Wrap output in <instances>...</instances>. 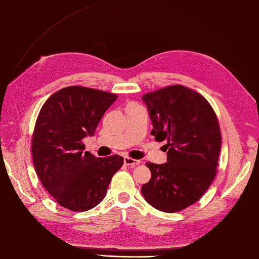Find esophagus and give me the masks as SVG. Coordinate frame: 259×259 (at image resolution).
<instances>
[{"label": "esophagus", "mask_w": 259, "mask_h": 259, "mask_svg": "<svg viewBox=\"0 0 259 259\" xmlns=\"http://www.w3.org/2000/svg\"><path fill=\"white\" fill-rule=\"evenodd\" d=\"M124 163L126 164V165L135 166V165H137V164L141 163V161H139V160H136V159L130 158V157H124Z\"/></svg>", "instance_id": "1"}]
</instances>
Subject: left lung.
<instances>
[{"label":"left lung","mask_w":259,"mask_h":259,"mask_svg":"<svg viewBox=\"0 0 259 259\" xmlns=\"http://www.w3.org/2000/svg\"><path fill=\"white\" fill-rule=\"evenodd\" d=\"M157 142L165 141L166 162H147L151 172L142 194L149 205L177 212L197 201L217 173L221 149L218 118L200 94L182 85L143 96Z\"/></svg>","instance_id":"left-lung-1"}]
</instances>
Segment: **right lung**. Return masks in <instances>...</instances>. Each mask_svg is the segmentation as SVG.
Here are the masks:
<instances>
[{"label":"right lung","instance_id":"1","mask_svg":"<svg viewBox=\"0 0 259 259\" xmlns=\"http://www.w3.org/2000/svg\"><path fill=\"white\" fill-rule=\"evenodd\" d=\"M116 99L102 90L69 86L40 110L31 145L34 170L48 193L69 210L87 211L101 202L123 165V157L96 158L82 144Z\"/></svg>","mask_w":259,"mask_h":259}]
</instances>
